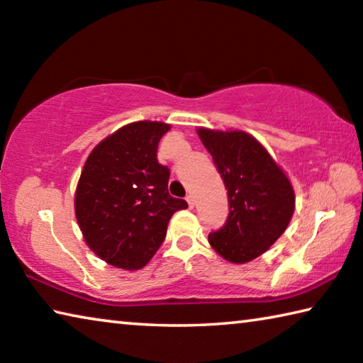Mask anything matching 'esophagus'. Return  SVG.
I'll return each instance as SVG.
<instances>
[{"label": "esophagus", "instance_id": "1", "mask_svg": "<svg viewBox=\"0 0 363 363\" xmlns=\"http://www.w3.org/2000/svg\"><path fill=\"white\" fill-rule=\"evenodd\" d=\"M187 203H189V208H194L195 206V199H194V195H187Z\"/></svg>", "mask_w": 363, "mask_h": 363}]
</instances>
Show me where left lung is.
Returning <instances> with one entry per match:
<instances>
[{"mask_svg": "<svg viewBox=\"0 0 363 363\" xmlns=\"http://www.w3.org/2000/svg\"><path fill=\"white\" fill-rule=\"evenodd\" d=\"M224 179L229 218L208 242L219 256L245 264L272 247L294 213V190L272 155L245 131L196 130Z\"/></svg>", "mask_w": 363, "mask_h": 363, "instance_id": "1", "label": "left lung"}]
</instances>
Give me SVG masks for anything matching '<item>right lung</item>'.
Listing matches in <instances>:
<instances>
[{
	"label": "right lung",
	"instance_id": "obj_1",
	"mask_svg": "<svg viewBox=\"0 0 363 363\" xmlns=\"http://www.w3.org/2000/svg\"><path fill=\"white\" fill-rule=\"evenodd\" d=\"M162 121H134L101 140L79 176L75 216L91 251L118 269H143L167 237L171 216L187 201L168 192L169 169L158 163Z\"/></svg>",
	"mask_w": 363,
	"mask_h": 363
}]
</instances>
